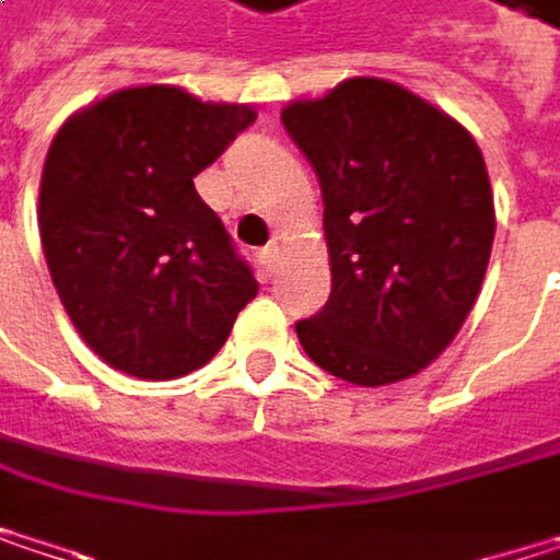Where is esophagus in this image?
<instances>
[{
    "label": "esophagus",
    "mask_w": 560,
    "mask_h": 560,
    "mask_svg": "<svg viewBox=\"0 0 560 560\" xmlns=\"http://www.w3.org/2000/svg\"><path fill=\"white\" fill-rule=\"evenodd\" d=\"M276 262H279V249H276V246H266V249L259 253V266H262V272H266V276H272V272H276Z\"/></svg>",
    "instance_id": "esophagus-1"
}]
</instances>
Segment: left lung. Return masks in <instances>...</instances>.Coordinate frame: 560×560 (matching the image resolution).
Instances as JSON below:
<instances>
[{"mask_svg":"<svg viewBox=\"0 0 560 560\" xmlns=\"http://www.w3.org/2000/svg\"><path fill=\"white\" fill-rule=\"evenodd\" d=\"M281 126L320 180L330 253L327 304L294 324L304 353L353 386L415 376L464 327L493 249L474 136L380 77L294 100Z\"/></svg>","mask_w":560,"mask_h":560,"instance_id":"8db88e82","label":"left lung"}]
</instances>
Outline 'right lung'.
<instances>
[{"label": "right lung", "mask_w": 560, "mask_h": 560, "mask_svg": "<svg viewBox=\"0 0 560 560\" xmlns=\"http://www.w3.org/2000/svg\"><path fill=\"white\" fill-rule=\"evenodd\" d=\"M253 122V106L152 83L60 126L42 171V249L67 317L113 370H200L256 298L253 269L194 187Z\"/></svg>", "instance_id": "1"}]
</instances>
